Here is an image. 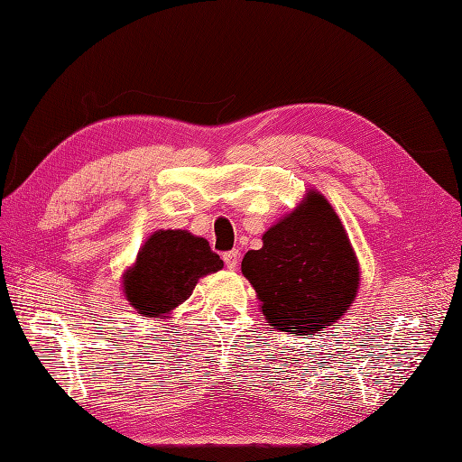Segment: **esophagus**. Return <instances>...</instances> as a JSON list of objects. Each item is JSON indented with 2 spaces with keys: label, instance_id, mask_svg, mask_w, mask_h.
Wrapping results in <instances>:
<instances>
[{
  "label": "esophagus",
  "instance_id": "obj_1",
  "mask_svg": "<svg viewBox=\"0 0 462 462\" xmlns=\"http://www.w3.org/2000/svg\"><path fill=\"white\" fill-rule=\"evenodd\" d=\"M239 258H241L239 250H229V253L223 254V262H226V265H227L229 270L236 268V263H239Z\"/></svg>",
  "mask_w": 462,
  "mask_h": 462
}]
</instances>
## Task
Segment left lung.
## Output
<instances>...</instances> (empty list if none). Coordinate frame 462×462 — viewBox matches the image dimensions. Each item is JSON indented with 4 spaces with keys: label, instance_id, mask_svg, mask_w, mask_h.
<instances>
[{
    "label": "left lung",
    "instance_id": "left-lung-1",
    "mask_svg": "<svg viewBox=\"0 0 462 462\" xmlns=\"http://www.w3.org/2000/svg\"><path fill=\"white\" fill-rule=\"evenodd\" d=\"M241 270L254 287L260 312L275 329L312 337L351 309L360 263L333 206L316 189L262 235Z\"/></svg>",
    "mask_w": 462,
    "mask_h": 462
}]
</instances>
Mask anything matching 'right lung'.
<instances>
[{"label": "right lung", "instance_id": "add662e5", "mask_svg": "<svg viewBox=\"0 0 462 462\" xmlns=\"http://www.w3.org/2000/svg\"><path fill=\"white\" fill-rule=\"evenodd\" d=\"M223 268L204 236L185 229L153 231L123 273V295L136 314L167 318L183 304L199 279Z\"/></svg>", "mask_w": 462, "mask_h": 462}]
</instances>
